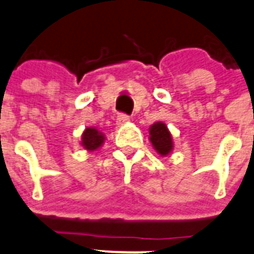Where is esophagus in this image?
<instances>
[{
	"label": "esophagus",
	"mask_w": 254,
	"mask_h": 254,
	"mask_svg": "<svg viewBox=\"0 0 254 254\" xmlns=\"http://www.w3.org/2000/svg\"><path fill=\"white\" fill-rule=\"evenodd\" d=\"M129 122H130L129 116L125 115V114H120V115L118 116V119H116V125H118V127H123V125L127 124Z\"/></svg>",
	"instance_id": "1"
}]
</instances>
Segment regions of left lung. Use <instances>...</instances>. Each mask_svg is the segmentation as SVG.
I'll list each match as a JSON object with an SVG mask.
<instances>
[{
    "mask_svg": "<svg viewBox=\"0 0 254 254\" xmlns=\"http://www.w3.org/2000/svg\"><path fill=\"white\" fill-rule=\"evenodd\" d=\"M149 140L160 156H168L174 149L172 132L165 123L156 122L149 127Z\"/></svg>",
    "mask_w": 254,
    "mask_h": 254,
    "instance_id": "8db88e82",
    "label": "left lung"
}]
</instances>
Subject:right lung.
Instances as JSON below:
<instances>
[{"label": "right lung", "mask_w": 254, "mask_h": 254, "mask_svg": "<svg viewBox=\"0 0 254 254\" xmlns=\"http://www.w3.org/2000/svg\"><path fill=\"white\" fill-rule=\"evenodd\" d=\"M104 143H105V135L98 127H89L82 131L80 145L89 153L100 149Z\"/></svg>", "instance_id": "obj_1"}]
</instances>
